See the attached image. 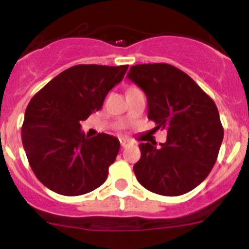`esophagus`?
<instances>
[{
    "label": "esophagus",
    "instance_id": "34e87169",
    "mask_svg": "<svg viewBox=\"0 0 249 249\" xmlns=\"http://www.w3.org/2000/svg\"><path fill=\"white\" fill-rule=\"evenodd\" d=\"M126 144H127V142H126V141H125V140H120V145H122L123 148H124V146L126 145Z\"/></svg>",
    "mask_w": 249,
    "mask_h": 249
}]
</instances>
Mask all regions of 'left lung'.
<instances>
[{"label": "left lung", "mask_w": 249, "mask_h": 249, "mask_svg": "<svg viewBox=\"0 0 249 249\" xmlns=\"http://www.w3.org/2000/svg\"><path fill=\"white\" fill-rule=\"evenodd\" d=\"M127 77L145 93L155 129L167 130L166 143L159 148L140 144L136 178L161 196L190 192L211 172L223 141L216 104L187 74L167 63L133 65Z\"/></svg>", "instance_id": "8db88e82"}]
</instances>
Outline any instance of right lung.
Returning <instances> with one entry per match:
<instances>
[{
  "label": "right lung",
  "instance_id": "1",
  "mask_svg": "<svg viewBox=\"0 0 249 249\" xmlns=\"http://www.w3.org/2000/svg\"><path fill=\"white\" fill-rule=\"evenodd\" d=\"M129 65L78 64L52 78L31 99L21 140L36 179L62 196H81L104 184L119 151L118 138H88L80 122L103 107Z\"/></svg>",
  "mask_w": 249,
  "mask_h": 249
}]
</instances>
